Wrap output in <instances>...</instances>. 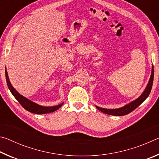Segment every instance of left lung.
Listing matches in <instances>:
<instances>
[{
	"label": "left lung",
	"mask_w": 159,
	"mask_h": 159,
	"mask_svg": "<svg viewBox=\"0 0 159 159\" xmlns=\"http://www.w3.org/2000/svg\"><path fill=\"white\" fill-rule=\"evenodd\" d=\"M154 66H152V75H151L149 81L148 83L146 89H145V90L144 91V93L142 94V95L139 97V98L137 99L136 100L130 102V104H128L127 105H125V107H123L122 108H120V109H103V108H100V107H96L97 109H99V111H101L102 112L104 113V114L112 115V116H124L126 114H128L129 113L132 112L138 106L140 105L142 102H143L145 99L147 98V97L149 96L151 90H152L153 80H154Z\"/></svg>",
	"instance_id": "left-lung-1"
}]
</instances>
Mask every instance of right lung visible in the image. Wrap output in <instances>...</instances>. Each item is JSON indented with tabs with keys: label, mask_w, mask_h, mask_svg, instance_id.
I'll list each match as a JSON object with an SVG mask.
<instances>
[{
	"label": "right lung",
	"mask_w": 159,
	"mask_h": 159,
	"mask_svg": "<svg viewBox=\"0 0 159 159\" xmlns=\"http://www.w3.org/2000/svg\"><path fill=\"white\" fill-rule=\"evenodd\" d=\"M5 78H6L7 86H8L10 92L12 93L13 96H14L16 98V99L20 102L21 105L29 112L34 113V114H48V113H51L56 111V110H57L59 108H60V107L62 106L63 103H61L60 104H59V105L55 106V107H43L41 105H39V104H37L29 100L28 99L25 98V97L21 96L20 94H19L17 92V90H15V89L12 87V85L10 82L6 69H5Z\"/></svg>",
	"instance_id": "right-lung-1"
}]
</instances>
